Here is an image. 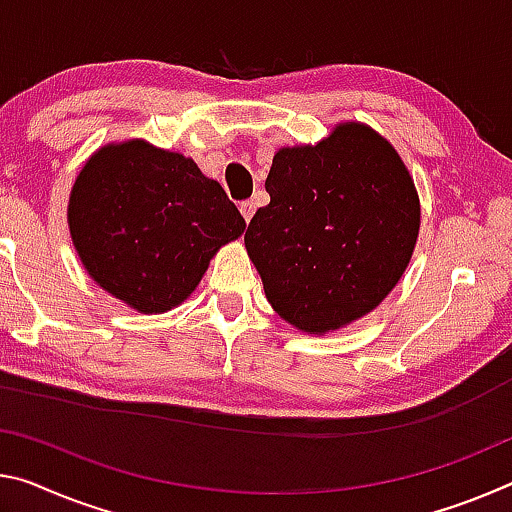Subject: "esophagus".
I'll return each mask as SVG.
<instances>
[{
	"mask_svg": "<svg viewBox=\"0 0 512 512\" xmlns=\"http://www.w3.org/2000/svg\"><path fill=\"white\" fill-rule=\"evenodd\" d=\"M239 209H241V216L246 218V223H250V218H253V214H255V209H257V205L253 200H243L241 205H239Z\"/></svg>",
	"mask_w": 512,
	"mask_h": 512,
	"instance_id": "obj_1",
	"label": "esophagus"
}]
</instances>
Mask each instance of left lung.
<instances>
[{
    "instance_id": "8db88e82",
    "label": "left lung",
    "mask_w": 512,
    "mask_h": 512,
    "mask_svg": "<svg viewBox=\"0 0 512 512\" xmlns=\"http://www.w3.org/2000/svg\"><path fill=\"white\" fill-rule=\"evenodd\" d=\"M271 202L248 225V257L280 319L328 335L399 285L415 253L421 205L408 166L376 129L348 120L319 143L280 148Z\"/></svg>"
}]
</instances>
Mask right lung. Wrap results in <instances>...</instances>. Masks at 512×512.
<instances>
[{"mask_svg":"<svg viewBox=\"0 0 512 512\" xmlns=\"http://www.w3.org/2000/svg\"><path fill=\"white\" fill-rule=\"evenodd\" d=\"M68 227L97 287L141 314L182 305L246 221L196 161L145 139L95 150L72 184Z\"/></svg>","mask_w":512,"mask_h":512,"instance_id":"add662e5","label":"right lung"}]
</instances>
